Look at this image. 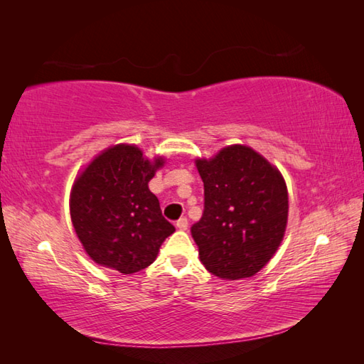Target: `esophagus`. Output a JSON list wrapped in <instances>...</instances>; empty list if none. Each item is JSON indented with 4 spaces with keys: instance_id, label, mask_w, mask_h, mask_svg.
I'll list each match as a JSON object with an SVG mask.
<instances>
[{
    "instance_id": "esophagus-1",
    "label": "esophagus",
    "mask_w": 364,
    "mask_h": 364,
    "mask_svg": "<svg viewBox=\"0 0 364 364\" xmlns=\"http://www.w3.org/2000/svg\"><path fill=\"white\" fill-rule=\"evenodd\" d=\"M188 225H189V223H188L186 218H180L176 220V228L178 230H188Z\"/></svg>"
}]
</instances>
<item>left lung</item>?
Masks as SVG:
<instances>
[{
	"label": "left lung",
	"mask_w": 364,
	"mask_h": 364,
	"mask_svg": "<svg viewBox=\"0 0 364 364\" xmlns=\"http://www.w3.org/2000/svg\"><path fill=\"white\" fill-rule=\"evenodd\" d=\"M205 210L191 227L200 261L215 277H252L274 257L288 222L282 173L250 146L231 145L197 161Z\"/></svg>",
	"instance_id": "left-lung-1"
}]
</instances>
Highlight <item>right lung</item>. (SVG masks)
Listing matches in <instances>:
<instances>
[{"mask_svg":"<svg viewBox=\"0 0 364 364\" xmlns=\"http://www.w3.org/2000/svg\"><path fill=\"white\" fill-rule=\"evenodd\" d=\"M162 159L150 162L134 145L105 150L76 178L70 215L76 235L95 262L134 274L156 259L175 227L161 213L149 181Z\"/></svg>","mask_w":364,"mask_h":364,"instance_id":"add662e5","label":"right lung"}]
</instances>
